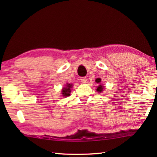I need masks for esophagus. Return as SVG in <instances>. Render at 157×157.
<instances>
[{
    "instance_id": "esophagus-1",
    "label": "esophagus",
    "mask_w": 157,
    "mask_h": 157,
    "mask_svg": "<svg viewBox=\"0 0 157 157\" xmlns=\"http://www.w3.org/2000/svg\"><path fill=\"white\" fill-rule=\"evenodd\" d=\"M80 80H81V82H82V83H86V77H82V78H80Z\"/></svg>"
}]
</instances>
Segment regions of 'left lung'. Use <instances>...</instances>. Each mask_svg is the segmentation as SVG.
<instances>
[{"instance_id":"left-lung-1","label":"left lung","mask_w":157,"mask_h":157,"mask_svg":"<svg viewBox=\"0 0 157 157\" xmlns=\"http://www.w3.org/2000/svg\"><path fill=\"white\" fill-rule=\"evenodd\" d=\"M95 82H96L97 83H100V82H101V80H100V79H96V80H95ZM103 88H104V86H103L102 84H100L99 86H98L97 87L96 91H97L98 92H100V93L102 92Z\"/></svg>"}]
</instances>
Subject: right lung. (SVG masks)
Returning a JSON list of instances; mask_svg holds the SVG:
<instances>
[{"instance_id":"obj_1","label":"right lung","mask_w":157,"mask_h":157,"mask_svg":"<svg viewBox=\"0 0 157 157\" xmlns=\"http://www.w3.org/2000/svg\"><path fill=\"white\" fill-rule=\"evenodd\" d=\"M73 87L72 84H66V86L62 90V94L63 98L70 96L71 95V89Z\"/></svg>"}]
</instances>
